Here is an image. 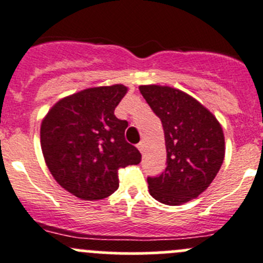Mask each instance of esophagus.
Segmentation results:
<instances>
[{"mask_svg":"<svg viewBox=\"0 0 263 263\" xmlns=\"http://www.w3.org/2000/svg\"><path fill=\"white\" fill-rule=\"evenodd\" d=\"M137 149H139L141 153H144L145 152V144H144V142L140 141L139 144H137Z\"/></svg>","mask_w":263,"mask_h":263,"instance_id":"1","label":"esophagus"}]
</instances>
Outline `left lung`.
Segmentation results:
<instances>
[{"instance_id":"obj_1","label":"left lung","mask_w":263,"mask_h":263,"mask_svg":"<svg viewBox=\"0 0 263 263\" xmlns=\"http://www.w3.org/2000/svg\"><path fill=\"white\" fill-rule=\"evenodd\" d=\"M162 121L167 167L147 177L150 195L167 205L195 199L215 180L225 158V137L216 117L187 93L168 86H140Z\"/></svg>"}]
</instances>
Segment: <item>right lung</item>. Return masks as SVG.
Segmentation results:
<instances>
[{"mask_svg": "<svg viewBox=\"0 0 263 263\" xmlns=\"http://www.w3.org/2000/svg\"><path fill=\"white\" fill-rule=\"evenodd\" d=\"M123 85L86 88L59 100L41 124L43 158L56 182L83 200L104 199L118 189V171L141 162L124 139L128 122L114 116Z\"/></svg>", "mask_w": 263, "mask_h": 263, "instance_id": "obj_1", "label": "right lung"}]
</instances>
